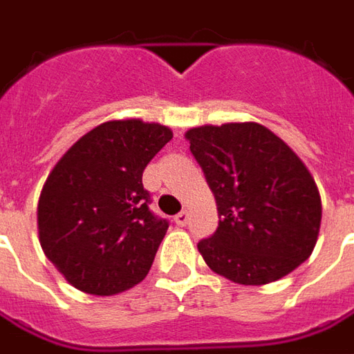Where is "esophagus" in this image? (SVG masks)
I'll use <instances>...</instances> for the list:
<instances>
[{"mask_svg": "<svg viewBox=\"0 0 354 354\" xmlns=\"http://www.w3.org/2000/svg\"><path fill=\"white\" fill-rule=\"evenodd\" d=\"M187 217H189V215H187V211H180L176 217H174V223H176L178 227H186Z\"/></svg>", "mask_w": 354, "mask_h": 354, "instance_id": "34e87169", "label": "esophagus"}]
</instances>
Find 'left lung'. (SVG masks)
I'll return each mask as SVG.
<instances>
[{
    "label": "left lung",
    "mask_w": 354,
    "mask_h": 354,
    "mask_svg": "<svg viewBox=\"0 0 354 354\" xmlns=\"http://www.w3.org/2000/svg\"><path fill=\"white\" fill-rule=\"evenodd\" d=\"M186 137L217 201V230L197 244L209 268L238 285H266L306 261L322 201L292 149L254 122L194 127Z\"/></svg>",
    "instance_id": "obj_1"
}]
</instances>
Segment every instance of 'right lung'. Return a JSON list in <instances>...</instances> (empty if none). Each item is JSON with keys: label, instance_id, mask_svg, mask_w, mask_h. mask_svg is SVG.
I'll list each match as a JSON object with an SVG mask.
<instances>
[{"label": "right lung", "instance_id": "add662e5", "mask_svg": "<svg viewBox=\"0 0 354 354\" xmlns=\"http://www.w3.org/2000/svg\"><path fill=\"white\" fill-rule=\"evenodd\" d=\"M170 139L160 124L106 122L50 172L38 201L40 246L75 288L110 297L147 277L168 221L149 209L143 170Z\"/></svg>", "mask_w": 354, "mask_h": 354}]
</instances>
